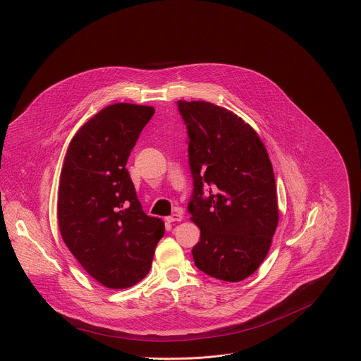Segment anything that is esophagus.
<instances>
[{"instance_id": "obj_1", "label": "esophagus", "mask_w": 361, "mask_h": 361, "mask_svg": "<svg viewBox=\"0 0 361 361\" xmlns=\"http://www.w3.org/2000/svg\"><path fill=\"white\" fill-rule=\"evenodd\" d=\"M183 220V215L181 214H173L171 216L166 217V221L173 223V221H181Z\"/></svg>"}]
</instances>
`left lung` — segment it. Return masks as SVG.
<instances>
[{
	"label": "left lung",
	"mask_w": 361,
	"mask_h": 361,
	"mask_svg": "<svg viewBox=\"0 0 361 361\" xmlns=\"http://www.w3.org/2000/svg\"><path fill=\"white\" fill-rule=\"evenodd\" d=\"M187 124L194 192L188 204L201 237L197 268L224 282L251 276L272 244L279 209L275 174L255 130L233 111L204 100H178ZM210 197H203V185Z\"/></svg>",
	"instance_id": "obj_1"
}]
</instances>
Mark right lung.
<instances>
[{"instance_id":"right-lung-1","label":"right lung","mask_w":361,"mask_h":361,"mask_svg":"<svg viewBox=\"0 0 361 361\" xmlns=\"http://www.w3.org/2000/svg\"><path fill=\"white\" fill-rule=\"evenodd\" d=\"M153 114L150 106L110 104L78 130L64 159L60 233L82 268L106 288L142 281L164 234L163 220L142 211L126 169Z\"/></svg>"}]
</instances>
